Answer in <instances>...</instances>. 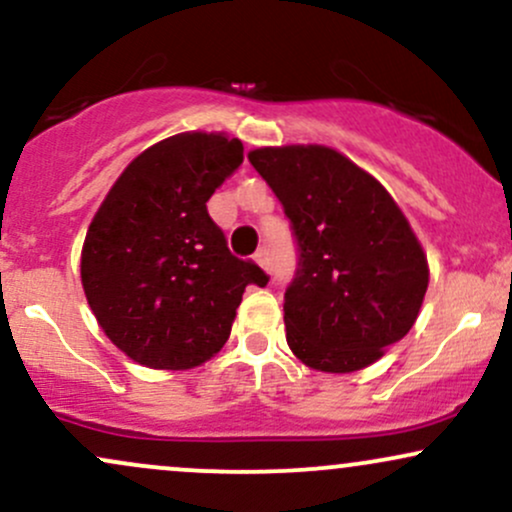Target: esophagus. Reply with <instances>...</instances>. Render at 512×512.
Here are the masks:
<instances>
[{"instance_id":"obj_1","label":"esophagus","mask_w":512,"mask_h":512,"mask_svg":"<svg viewBox=\"0 0 512 512\" xmlns=\"http://www.w3.org/2000/svg\"><path fill=\"white\" fill-rule=\"evenodd\" d=\"M255 260L260 262V267L267 269V272H269V269H272V255H269V248H260V250H257V252H255Z\"/></svg>"}]
</instances>
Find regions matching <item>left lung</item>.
Wrapping results in <instances>:
<instances>
[{"mask_svg": "<svg viewBox=\"0 0 512 512\" xmlns=\"http://www.w3.org/2000/svg\"><path fill=\"white\" fill-rule=\"evenodd\" d=\"M291 221L298 267L284 293L286 342L305 366L351 373L411 330L428 262L373 175L327 146L248 154Z\"/></svg>", "mask_w": 512, "mask_h": 512, "instance_id": "1", "label": "left lung"}]
</instances>
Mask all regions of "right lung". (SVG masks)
I'll return each mask as SVG.
<instances>
[{
	"mask_svg": "<svg viewBox=\"0 0 512 512\" xmlns=\"http://www.w3.org/2000/svg\"><path fill=\"white\" fill-rule=\"evenodd\" d=\"M243 163V144L187 132L139 154L88 226L81 284L98 325L132 361L187 370L231 334L245 286L269 276L238 260L207 202Z\"/></svg>",
	"mask_w": 512,
	"mask_h": 512,
	"instance_id": "obj_1",
	"label": "right lung"
}]
</instances>
